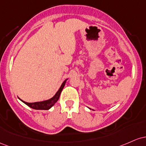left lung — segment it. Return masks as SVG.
I'll return each mask as SVG.
<instances>
[{"mask_svg": "<svg viewBox=\"0 0 146 146\" xmlns=\"http://www.w3.org/2000/svg\"><path fill=\"white\" fill-rule=\"evenodd\" d=\"M90 110H91V109H90Z\"/></svg>", "mask_w": 146, "mask_h": 146, "instance_id": "8db88e82", "label": "left lung"}]
</instances>
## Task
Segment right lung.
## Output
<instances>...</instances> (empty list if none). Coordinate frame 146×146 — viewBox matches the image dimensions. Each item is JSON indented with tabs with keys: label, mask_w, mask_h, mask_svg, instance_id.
<instances>
[{
	"label": "right lung",
	"mask_w": 146,
	"mask_h": 146,
	"mask_svg": "<svg viewBox=\"0 0 146 146\" xmlns=\"http://www.w3.org/2000/svg\"><path fill=\"white\" fill-rule=\"evenodd\" d=\"M67 80L68 79L65 80V81H63V83H62V85L60 87L59 90L57 91V92L56 93L54 96L52 98H51V99L46 100V101H40V102L27 103V102H25V101H23V100H21V99H20L22 102H23L25 104H26L27 106H28L29 107H30L31 108H33L35 110H47L51 108L52 106H53L57 102V101H58V99H59L60 93H61L63 88H64Z\"/></svg>",
	"instance_id": "1"
}]
</instances>
